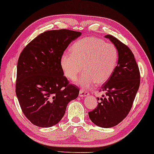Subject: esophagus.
I'll list each match as a JSON object with an SVG mask.
<instances>
[{"label":"esophagus","instance_id":"34e87169","mask_svg":"<svg viewBox=\"0 0 154 154\" xmlns=\"http://www.w3.org/2000/svg\"><path fill=\"white\" fill-rule=\"evenodd\" d=\"M89 93L87 91L83 90V89H81V90L79 91V97H84L89 95Z\"/></svg>","mask_w":154,"mask_h":154}]
</instances>
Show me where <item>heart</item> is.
<instances>
[{
	"label": "heart",
	"instance_id": "b5f03b06",
	"mask_svg": "<svg viewBox=\"0 0 154 154\" xmlns=\"http://www.w3.org/2000/svg\"><path fill=\"white\" fill-rule=\"evenodd\" d=\"M71 53H64L60 65L65 75L71 81L88 89L95 83L103 84L110 79L119 62L118 48L112 43L93 36L78 40L70 48Z\"/></svg>",
	"mask_w": 154,
	"mask_h": 154
}]
</instances>
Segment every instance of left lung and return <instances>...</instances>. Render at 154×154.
Listing matches in <instances>:
<instances>
[{"mask_svg":"<svg viewBox=\"0 0 154 154\" xmlns=\"http://www.w3.org/2000/svg\"><path fill=\"white\" fill-rule=\"evenodd\" d=\"M105 37L118 48L119 62L113 73L101 87L106 97L100 98L95 109L89 112V116L98 127L109 128L119 124L129 114L139 89L140 74L128 46L111 35Z\"/></svg>","mask_w":154,"mask_h":154,"instance_id":"obj_1","label":"left lung"}]
</instances>
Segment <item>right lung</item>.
Here are the masks:
<instances>
[{
    "label": "right lung",
    "mask_w": 154,
    "mask_h": 154,
    "mask_svg": "<svg viewBox=\"0 0 154 154\" xmlns=\"http://www.w3.org/2000/svg\"><path fill=\"white\" fill-rule=\"evenodd\" d=\"M81 32L61 29L40 34L22 50L17 69L16 94L21 109L34 125L50 127L63 119L67 105L79 94L69 84L60 57Z\"/></svg>",
    "instance_id": "1"
}]
</instances>
